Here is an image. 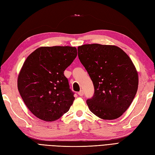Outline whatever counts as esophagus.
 <instances>
[{
    "mask_svg": "<svg viewBox=\"0 0 155 155\" xmlns=\"http://www.w3.org/2000/svg\"><path fill=\"white\" fill-rule=\"evenodd\" d=\"M78 95L80 96V97H82V96L83 95V91L82 90H81L79 92H78Z\"/></svg>",
    "mask_w": 155,
    "mask_h": 155,
    "instance_id": "esophagus-1",
    "label": "esophagus"
}]
</instances>
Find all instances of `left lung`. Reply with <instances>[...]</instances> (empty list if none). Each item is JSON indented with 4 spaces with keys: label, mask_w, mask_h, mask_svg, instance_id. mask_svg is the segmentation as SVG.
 Listing matches in <instances>:
<instances>
[{
    "label": "left lung",
    "mask_w": 155,
    "mask_h": 155,
    "mask_svg": "<svg viewBox=\"0 0 155 155\" xmlns=\"http://www.w3.org/2000/svg\"><path fill=\"white\" fill-rule=\"evenodd\" d=\"M78 57L93 83V97L87 100L99 118H119L130 106L138 87V74L132 60L115 45L85 44Z\"/></svg>",
    "instance_id": "8db88e82"
}]
</instances>
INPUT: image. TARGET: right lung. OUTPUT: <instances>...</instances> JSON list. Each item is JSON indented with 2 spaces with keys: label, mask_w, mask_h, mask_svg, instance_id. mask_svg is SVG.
I'll return each mask as SVG.
<instances>
[{
  "label": "right lung",
  "mask_w": 155,
  "mask_h": 155,
  "mask_svg": "<svg viewBox=\"0 0 155 155\" xmlns=\"http://www.w3.org/2000/svg\"><path fill=\"white\" fill-rule=\"evenodd\" d=\"M77 56L70 46L41 47L29 55L21 69L18 87L33 115L54 121L68 111L75 99L64 71Z\"/></svg>",
  "instance_id": "1"
}]
</instances>
